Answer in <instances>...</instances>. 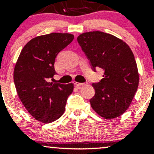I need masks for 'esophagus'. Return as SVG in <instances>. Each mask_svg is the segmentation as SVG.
Listing matches in <instances>:
<instances>
[{
  "mask_svg": "<svg viewBox=\"0 0 154 154\" xmlns=\"http://www.w3.org/2000/svg\"><path fill=\"white\" fill-rule=\"evenodd\" d=\"M74 84H75V85L76 86V87L77 88H79V87H80V86H82V85H85L86 84H87V83L86 82H84V83H79V82H75L74 83Z\"/></svg>",
  "mask_w": 154,
  "mask_h": 154,
  "instance_id": "obj_1",
  "label": "esophagus"
}]
</instances>
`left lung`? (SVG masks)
Returning <instances> with one entry per match:
<instances>
[{"instance_id":"1","label":"left lung","mask_w":154,"mask_h":154,"mask_svg":"<svg viewBox=\"0 0 154 154\" xmlns=\"http://www.w3.org/2000/svg\"><path fill=\"white\" fill-rule=\"evenodd\" d=\"M93 71L103 69V79L92 84L94 96L91 107L105 119L118 117L130 106L137 91L139 75L131 49L114 35L95 31L77 38Z\"/></svg>"}]
</instances>
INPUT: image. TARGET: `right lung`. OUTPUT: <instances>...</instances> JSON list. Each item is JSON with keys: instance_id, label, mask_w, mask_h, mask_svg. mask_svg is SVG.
<instances>
[{"instance_id": "1", "label": "right lung", "mask_w": 154, "mask_h": 154, "mask_svg": "<svg viewBox=\"0 0 154 154\" xmlns=\"http://www.w3.org/2000/svg\"><path fill=\"white\" fill-rule=\"evenodd\" d=\"M74 35L51 33L32 39L21 51L16 63L14 80L21 101L29 114L43 123L62 116L73 84L48 82L56 74L55 60L72 43Z\"/></svg>"}]
</instances>
